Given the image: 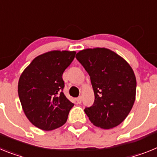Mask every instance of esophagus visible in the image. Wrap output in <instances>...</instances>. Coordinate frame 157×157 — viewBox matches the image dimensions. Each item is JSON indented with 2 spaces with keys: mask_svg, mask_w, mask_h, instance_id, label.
I'll return each instance as SVG.
<instances>
[{
  "mask_svg": "<svg viewBox=\"0 0 157 157\" xmlns=\"http://www.w3.org/2000/svg\"><path fill=\"white\" fill-rule=\"evenodd\" d=\"M81 101H82V99H81V97H80V96L76 99V102H77V104H80V103H81Z\"/></svg>",
  "mask_w": 157,
  "mask_h": 157,
  "instance_id": "esophagus-1",
  "label": "esophagus"
}]
</instances>
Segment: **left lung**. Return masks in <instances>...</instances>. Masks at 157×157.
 <instances>
[{
  "instance_id": "obj_1",
  "label": "left lung",
  "mask_w": 157,
  "mask_h": 157,
  "mask_svg": "<svg viewBox=\"0 0 157 157\" xmlns=\"http://www.w3.org/2000/svg\"><path fill=\"white\" fill-rule=\"evenodd\" d=\"M76 58L90 76L95 94L93 104L84 108L95 126L110 129L127 117L135 101L137 81L133 69L108 49H86Z\"/></svg>"
}]
</instances>
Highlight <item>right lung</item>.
I'll use <instances>...</instances> for the list:
<instances>
[{"label": "right lung", "mask_w": 157, "mask_h": 157, "mask_svg": "<svg viewBox=\"0 0 157 157\" xmlns=\"http://www.w3.org/2000/svg\"><path fill=\"white\" fill-rule=\"evenodd\" d=\"M75 51L54 50L38 56L23 72L18 94L27 118L43 130H53L66 122L74 106L63 93L62 74L72 63Z\"/></svg>", "instance_id": "1"}]
</instances>
